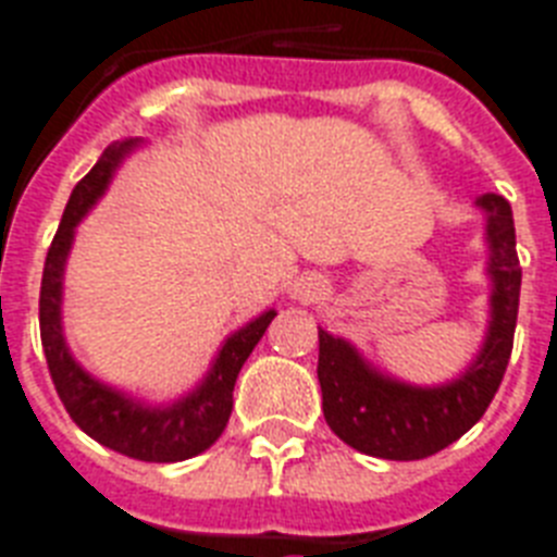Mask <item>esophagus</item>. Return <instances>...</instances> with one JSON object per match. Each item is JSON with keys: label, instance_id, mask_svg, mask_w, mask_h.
<instances>
[{"label": "esophagus", "instance_id": "1", "mask_svg": "<svg viewBox=\"0 0 557 557\" xmlns=\"http://www.w3.org/2000/svg\"><path fill=\"white\" fill-rule=\"evenodd\" d=\"M292 297H297V300H318V297L326 292V277L323 274H318V271H309V274H300V277L292 283Z\"/></svg>", "mask_w": 557, "mask_h": 557}]
</instances>
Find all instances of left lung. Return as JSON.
I'll return each instance as SVG.
<instances>
[{"instance_id": "left-lung-1", "label": "left lung", "mask_w": 557, "mask_h": 557, "mask_svg": "<svg viewBox=\"0 0 557 557\" xmlns=\"http://www.w3.org/2000/svg\"><path fill=\"white\" fill-rule=\"evenodd\" d=\"M492 321L480 356L457 381L413 387L372 370L358 349L330 332H318V381L323 416L349 448L379 459H424L471 431L492 405L509 367L520 304V260L511 205L500 193H483Z\"/></svg>"}]
</instances>
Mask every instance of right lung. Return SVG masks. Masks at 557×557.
Segmentation results:
<instances>
[{"label":"right lung","mask_w":557,"mask_h":557,"mask_svg":"<svg viewBox=\"0 0 557 557\" xmlns=\"http://www.w3.org/2000/svg\"><path fill=\"white\" fill-rule=\"evenodd\" d=\"M135 144L138 138L107 147L98 164L74 185L72 196H69L54 243L48 248L46 269H42L39 338H42V352H46L57 396L83 433H89L91 440H98L100 445H107L124 457L144 459V462H182V459L208 450L222 436L227 419H231V407H234L236 375L277 312L269 309L257 321L234 332L222 344L216 361L199 387L170 407L138 405L135 398H126L124 393L91 379L89 372L74 361L63 341V326H60L65 257L72 248L77 222L103 196L115 168Z\"/></svg>","instance_id":"right-lung-1"}]
</instances>
